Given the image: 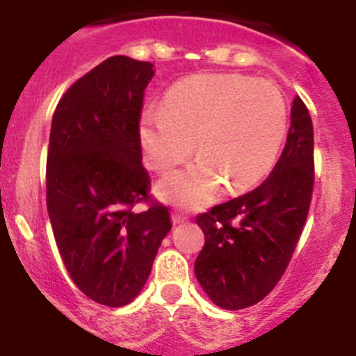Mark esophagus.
I'll return each mask as SVG.
<instances>
[{"label":"esophagus","mask_w":356,"mask_h":356,"mask_svg":"<svg viewBox=\"0 0 356 356\" xmlns=\"http://www.w3.org/2000/svg\"><path fill=\"white\" fill-rule=\"evenodd\" d=\"M171 219H172V225H181V222H187V217L180 216V213H176V212L171 213Z\"/></svg>","instance_id":"34e87169"}]
</instances>
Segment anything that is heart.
<instances>
[{"label":"heart","mask_w":356,"mask_h":356,"mask_svg":"<svg viewBox=\"0 0 356 356\" xmlns=\"http://www.w3.org/2000/svg\"><path fill=\"white\" fill-rule=\"evenodd\" d=\"M287 105L271 81L242 74H197L176 83L163 108L140 115L144 160L168 171L194 153L197 162L171 171L156 184L163 201L203 209L221 194L244 193L275 168L287 137Z\"/></svg>","instance_id":"b5f03b06"}]
</instances>
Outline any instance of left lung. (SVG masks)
I'll return each mask as SVG.
<instances>
[{
    "label": "left lung",
    "instance_id": "8db88e82",
    "mask_svg": "<svg viewBox=\"0 0 356 356\" xmlns=\"http://www.w3.org/2000/svg\"><path fill=\"white\" fill-rule=\"evenodd\" d=\"M314 188V127L296 96L278 162L251 193L197 216L205 246L194 273L212 303L241 310L266 298L287 269Z\"/></svg>",
    "mask_w": 356,
    "mask_h": 356
}]
</instances>
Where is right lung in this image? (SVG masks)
I'll list each match as a JSON object with an SVG mask.
<instances>
[{"label":"right lung","mask_w":356,"mask_h":356,"mask_svg":"<svg viewBox=\"0 0 356 356\" xmlns=\"http://www.w3.org/2000/svg\"><path fill=\"white\" fill-rule=\"evenodd\" d=\"M151 62L115 55L69 87L51 121L46 201L64 266L87 298L124 307L139 296L163 237L168 207L149 201L139 121Z\"/></svg>","instance_id":"1"}]
</instances>
